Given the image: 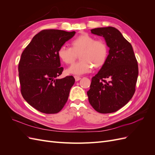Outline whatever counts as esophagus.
<instances>
[{
    "label": "esophagus",
    "instance_id": "1",
    "mask_svg": "<svg viewBox=\"0 0 155 155\" xmlns=\"http://www.w3.org/2000/svg\"><path fill=\"white\" fill-rule=\"evenodd\" d=\"M74 78H75V80H76V81H79L81 79V77L77 76H75Z\"/></svg>",
    "mask_w": 155,
    "mask_h": 155
}]
</instances>
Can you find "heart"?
Wrapping results in <instances>:
<instances>
[{
  "label": "heart",
  "instance_id": "obj_1",
  "mask_svg": "<svg viewBox=\"0 0 155 155\" xmlns=\"http://www.w3.org/2000/svg\"><path fill=\"white\" fill-rule=\"evenodd\" d=\"M81 52L80 61L73 64L67 71L69 74L81 76L91 71L93 66L101 67L107 58L109 48L102 39H96L88 34H83L72 41V48L62 46L58 50V55L67 64H72L76 59L77 54Z\"/></svg>",
  "mask_w": 155,
  "mask_h": 155
}]
</instances>
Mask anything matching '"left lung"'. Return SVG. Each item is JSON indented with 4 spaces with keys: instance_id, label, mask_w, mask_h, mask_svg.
Segmentation results:
<instances>
[{
    "instance_id": "8db88e82",
    "label": "left lung",
    "mask_w": 155,
    "mask_h": 155,
    "mask_svg": "<svg viewBox=\"0 0 155 155\" xmlns=\"http://www.w3.org/2000/svg\"><path fill=\"white\" fill-rule=\"evenodd\" d=\"M91 31L104 37L109 50L105 63L92 78L87 92L88 101L100 113H112L133 97L138 75V62L132 45L118 30L109 26Z\"/></svg>"
}]
</instances>
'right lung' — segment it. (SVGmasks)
<instances>
[{"instance_id": "obj_1", "label": "right lung", "mask_w": 155, "mask_h": 155, "mask_svg": "<svg viewBox=\"0 0 155 155\" xmlns=\"http://www.w3.org/2000/svg\"><path fill=\"white\" fill-rule=\"evenodd\" d=\"M76 31L44 30L36 34L22 51L18 76L22 97L35 109L55 114L66 104L75 83L72 76L62 79L58 50Z\"/></svg>"}]
</instances>
